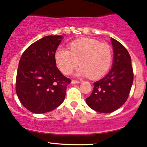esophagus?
Masks as SVG:
<instances>
[{
    "mask_svg": "<svg viewBox=\"0 0 147 147\" xmlns=\"http://www.w3.org/2000/svg\"><path fill=\"white\" fill-rule=\"evenodd\" d=\"M72 84H78V83H80V81H79V80H72Z\"/></svg>",
    "mask_w": 147,
    "mask_h": 147,
    "instance_id": "34e87169",
    "label": "esophagus"
}]
</instances>
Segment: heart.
<instances>
[{
	"mask_svg": "<svg viewBox=\"0 0 147 147\" xmlns=\"http://www.w3.org/2000/svg\"><path fill=\"white\" fill-rule=\"evenodd\" d=\"M68 49L59 48L55 54L57 65L65 75L72 73L79 63L78 75L91 78H101L110 68L113 53L109 44L82 38L71 42Z\"/></svg>",
	"mask_w": 147,
	"mask_h": 147,
	"instance_id": "1",
	"label": "heart"
}]
</instances>
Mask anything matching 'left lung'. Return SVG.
I'll list each match as a JSON object with an SVG mask.
<instances>
[{
  "instance_id": "obj_1",
  "label": "left lung",
  "mask_w": 147,
  "mask_h": 147,
  "mask_svg": "<svg viewBox=\"0 0 147 147\" xmlns=\"http://www.w3.org/2000/svg\"><path fill=\"white\" fill-rule=\"evenodd\" d=\"M111 40L114 52L112 68L106 76L94 82L93 92L86 98L88 106L99 113H111L121 107L133 83V69L127 50L117 40Z\"/></svg>"
}]
</instances>
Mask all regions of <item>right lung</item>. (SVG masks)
I'll return each mask as SVG.
<instances>
[{"label":"right lung","instance_id":"1","mask_svg":"<svg viewBox=\"0 0 147 147\" xmlns=\"http://www.w3.org/2000/svg\"><path fill=\"white\" fill-rule=\"evenodd\" d=\"M62 36H46L22 55L16 77V93L22 104L34 113H44L63 103L71 82L56 67L55 54Z\"/></svg>","mask_w":147,"mask_h":147}]
</instances>
